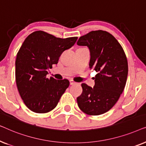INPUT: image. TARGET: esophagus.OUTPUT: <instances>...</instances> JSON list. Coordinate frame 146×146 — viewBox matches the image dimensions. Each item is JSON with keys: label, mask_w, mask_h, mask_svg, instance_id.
Returning <instances> with one entry per match:
<instances>
[{"label": "esophagus", "mask_w": 146, "mask_h": 146, "mask_svg": "<svg viewBox=\"0 0 146 146\" xmlns=\"http://www.w3.org/2000/svg\"><path fill=\"white\" fill-rule=\"evenodd\" d=\"M70 85H74V84H77L76 82L74 80H70Z\"/></svg>", "instance_id": "obj_1"}]
</instances>
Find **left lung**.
<instances>
[{
	"label": "left lung",
	"mask_w": 146,
	"mask_h": 146,
	"mask_svg": "<svg viewBox=\"0 0 146 146\" xmlns=\"http://www.w3.org/2000/svg\"><path fill=\"white\" fill-rule=\"evenodd\" d=\"M77 44L89 48V68L98 72L94 87L82 84L83 90L77 98L78 105L88 115L102 114L115 104L124 89L128 72L126 56L115 37L102 30L80 37Z\"/></svg>",
	"instance_id": "obj_1"
}]
</instances>
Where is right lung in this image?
<instances>
[{"mask_svg": "<svg viewBox=\"0 0 146 146\" xmlns=\"http://www.w3.org/2000/svg\"><path fill=\"white\" fill-rule=\"evenodd\" d=\"M77 39L60 38L42 31L26 38L17 54L15 78L20 96L31 111L44 113L57 106L70 82L67 79L48 78L47 70L57 64L62 53Z\"/></svg>", "mask_w": 146, "mask_h": 146, "instance_id": "right-lung-1", "label": "right lung"}]
</instances>
